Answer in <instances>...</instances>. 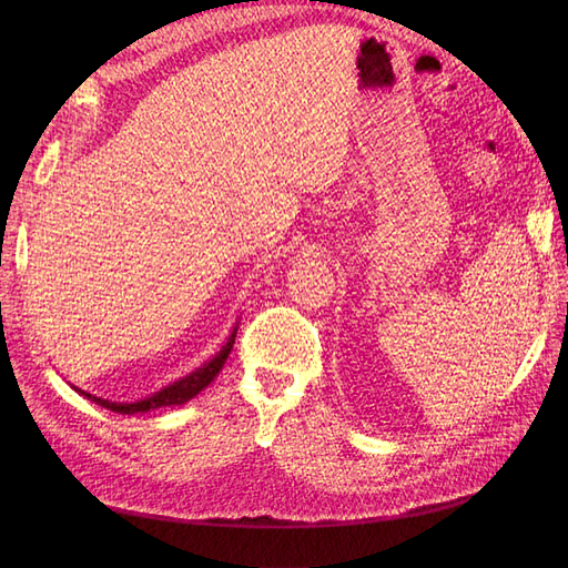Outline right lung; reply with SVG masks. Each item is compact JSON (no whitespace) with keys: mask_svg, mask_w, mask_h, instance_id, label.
Returning <instances> with one entry per match:
<instances>
[{"mask_svg":"<svg viewBox=\"0 0 568 568\" xmlns=\"http://www.w3.org/2000/svg\"><path fill=\"white\" fill-rule=\"evenodd\" d=\"M236 329L239 324H234V329L227 338L225 346H222L211 359H205V363L201 367H196L194 372H189L186 376H182V379L173 382L163 386L161 390L151 393L149 398H142V400H134V403H113V400H106V398H97V395L82 390V388H75V393H80L82 398H88L101 407H106L111 412H118V415H144V412H151V409H159V407H173V405H184L186 400H192L194 395H199L205 386H209L215 376L220 374V369L225 367L227 357L232 353V346H234V336H236Z\"/></svg>","mask_w":568,"mask_h":568,"instance_id":"add662e5","label":"right lung"}]
</instances>
